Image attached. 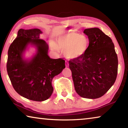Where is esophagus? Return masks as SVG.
<instances>
[{"instance_id":"obj_1","label":"esophagus","mask_w":128,"mask_h":128,"mask_svg":"<svg viewBox=\"0 0 128 128\" xmlns=\"http://www.w3.org/2000/svg\"><path fill=\"white\" fill-rule=\"evenodd\" d=\"M65 64H66V67L69 66V62H67V61H66V62H65Z\"/></svg>"}]
</instances>
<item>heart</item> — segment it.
<instances>
[{"mask_svg":"<svg viewBox=\"0 0 128 128\" xmlns=\"http://www.w3.org/2000/svg\"><path fill=\"white\" fill-rule=\"evenodd\" d=\"M89 44L87 36L74 32H66L58 37L56 42H51L54 49L64 51L65 56L69 59L81 58L86 52Z\"/></svg>","mask_w":128,"mask_h":128,"instance_id":"b5f03b06","label":"heart"}]
</instances>
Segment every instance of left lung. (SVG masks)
<instances>
[{"instance_id":"left-lung-1","label":"left lung","mask_w":128,"mask_h":128,"mask_svg":"<svg viewBox=\"0 0 128 128\" xmlns=\"http://www.w3.org/2000/svg\"><path fill=\"white\" fill-rule=\"evenodd\" d=\"M90 44L81 58L69 61L75 90L88 99L102 96L116 81L118 59L114 43L99 28L84 30Z\"/></svg>"}]
</instances>
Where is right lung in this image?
<instances>
[{
  "mask_svg": "<svg viewBox=\"0 0 128 128\" xmlns=\"http://www.w3.org/2000/svg\"><path fill=\"white\" fill-rule=\"evenodd\" d=\"M40 29H20L8 51L7 70L15 91L29 100L42 102L48 99L54 88L52 80L66 68L65 60L51 59L48 46L40 39ZM29 44L36 46L38 52L29 60L23 54Z\"/></svg>",
  "mask_w": 128,
  "mask_h": 128,
  "instance_id": "obj_1",
  "label": "right lung"
}]
</instances>
